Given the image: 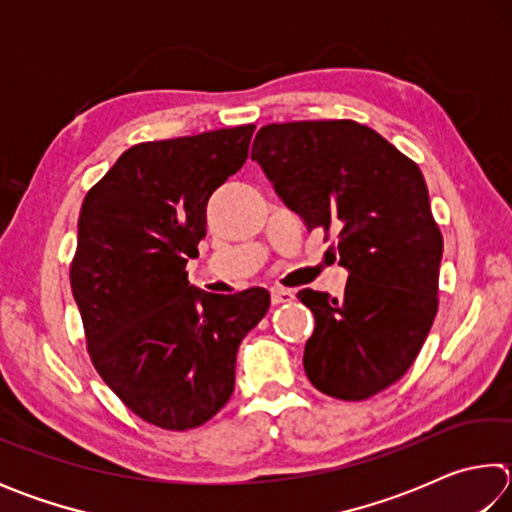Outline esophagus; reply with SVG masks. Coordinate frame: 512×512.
I'll use <instances>...</instances> for the list:
<instances>
[{"instance_id": "1", "label": "esophagus", "mask_w": 512, "mask_h": 512, "mask_svg": "<svg viewBox=\"0 0 512 512\" xmlns=\"http://www.w3.org/2000/svg\"><path fill=\"white\" fill-rule=\"evenodd\" d=\"M271 300H273V305H282V302H291V300H293V291L275 287V289H271Z\"/></svg>"}]
</instances>
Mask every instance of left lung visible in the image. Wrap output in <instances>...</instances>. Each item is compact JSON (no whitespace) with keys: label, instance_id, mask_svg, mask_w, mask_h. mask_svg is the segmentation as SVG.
Instances as JSON below:
<instances>
[{"label":"left lung","instance_id":"obj_1","mask_svg":"<svg viewBox=\"0 0 512 512\" xmlns=\"http://www.w3.org/2000/svg\"><path fill=\"white\" fill-rule=\"evenodd\" d=\"M257 160L307 230L332 232L327 257L348 268L343 300L302 289L316 318L305 372L320 393L366 400L418 357L438 311L443 235L418 164L350 119L259 128Z\"/></svg>","mask_w":512,"mask_h":512}]
</instances>
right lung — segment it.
<instances>
[{
	"label": "right lung",
	"instance_id": "obj_1",
	"mask_svg": "<svg viewBox=\"0 0 512 512\" xmlns=\"http://www.w3.org/2000/svg\"><path fill=\"white\" fill-rule=\"evenodd\" d=\"M255 126L144 142L85 196L69 280L94 368L160 429L201 427L235 391L241 339L266 289L212 296L187 280L207 201L248 158Z\"/></svg>",
	"mask_w": 512,
	"mask_h": 512
}]
</instances>
